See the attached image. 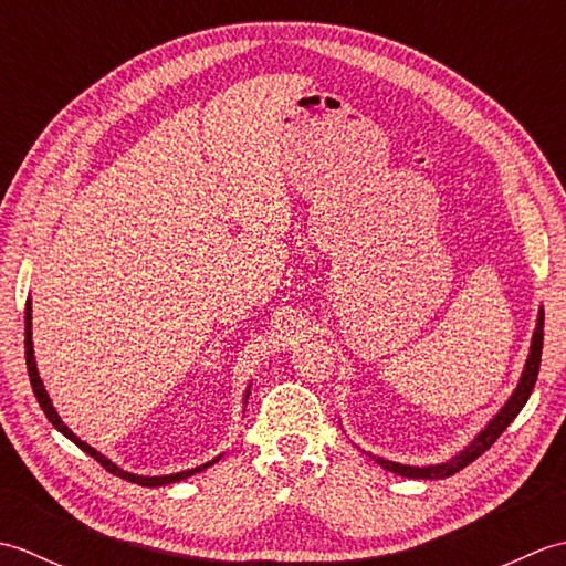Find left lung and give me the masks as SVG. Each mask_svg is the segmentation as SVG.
<instances>
[{
    "label": "left lung",
    "mask_w": 566,
    "mask_h": 566,
    "mask_svg": "<svg viewBox=\"0 0 566 566\" xmlns=\"http://www.w3.org/2000/svg\"><path fill=\"white\" fill-rule=\"evenodd\" d=\"M543 335H545V308L539 306L537 323H535V331H533V340H531V353H527L523 375L518 379V387L513 389V394L509 396V401L501 406V411L489 420L484 430H479L474 440L457 454H452L450 460L438 462V464L416 467V464H401V462L384 460V457H377L371 452H367V454L379 467L387 469V472H394V474L406 476V479H444V476L457 474L467 464H472L479 454H484L491 448V444L499 440L501 432L513 423V418L521 413V408L527 403V399H531V394L535 389V381H537V371H539V357H543Z\"/></svg>",
    "instance_id": "left-lung-1"
}]
</instances>
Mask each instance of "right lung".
Returning a JSON list of instances; mask_svg holds the SVG:
<instances>
[{"label":"right lung","instance_id":"right-lung-1","mask_svg":"<svg viewBox=\"0 0 566 566\" xmlns=\"http://www.w3.org/2000/svg\"><path fill=\"white\" fill-rule=\"evenodd\" d=\"M23 321H27V328H23V347H27L29 379H31L33 394H35V399H39V403H41V408H43L45 418L51 420L53 428L63 432V436H65L67 440L75 442L80 450H84V452H87L90 457H94V460H97V462L106 469V472H112V474H116V476L126 479V482H134V484H140V486H165V484L182 482V479H187V476H191V474H197V472H203V469H207V467H211V464H216V462L221 460V454H219V457H213L211 462H207V464H199V467H195V469H185V472L160 474V476H148V474H134V472H126V469H122V467H118L116 462H112L109 457H104L99 450H94L92 444H87L84 440H80V438L75 436V432H72V430L63 423V418L57 416L55 406H53V401H51V396H48V391H45V387H43V379L39 377V367H35V357H33V338H31V335H33V333H31V298L27 302V316H23ZM248 394H250V387L245 389V399H243V403H248Z\"/></svg>","mask_w":566,"mask_h":566}]
</instances>
